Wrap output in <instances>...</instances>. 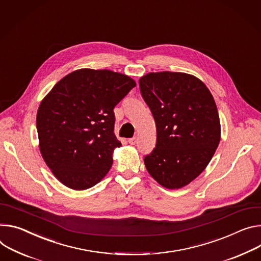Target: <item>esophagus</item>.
I'll list each match as a JSON object with an SVG mask.
<instances>
[{
  "label": "esophagus",
  "instance_id": "obj_1",
  "mask_svg": "<svg viewBox=\"0 0 261 261\" xmlns=\"http://www.w3.org/2000/svg\"><path fill=\"white\" fill-rule=\"evenodd\" d=\"M128 141H129L130 145H135V144L137 143V137H132V138H130Z\"/></svg>",
  "mask_w": 261,
  "mask_h": 261
}]
</instances>
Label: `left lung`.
<instances>
[{"instance_id":"1","label":"left lung","mask_w":261,"mask_h":261,"mask_svg":"<svg viewBox=\"0 0 261 261\" xmlns=\"http://www.w3.org/2000/svg\"><path fill=\"white\" fill-rule=\"evenodd\" d=\"M141 96L156 123V148L144 159L163 187L178 189L208 165L221 140V123L211 92L185 73H149L139 79Z\"/></svg>"}]
</instances>
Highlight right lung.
<instances>
[{"label": "right lung", "instance_id": "obj_1", "mask_svg": "<svg viewBox=\"0 0 261 261\" xmlns=\"http://www.w3.org/2000/svg\"><path fill=\"white\" fill-rule=\"evenodd\" d=\"M136 85L108 69L81 68L63 77L42 99L36 116L39 150L53 175L83 191L109 172L115 148L113 108Z\"/></svg>", "mask_w": 261, "mask_h": 261}]
</instances>
